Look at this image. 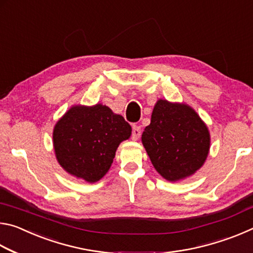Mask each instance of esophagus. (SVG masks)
I'll list each match as a JSON object with an SVG mask.
<instances>
[{
    "label": "esophagus",
    "instance_id": "34e87169",
    "mask_svg": "<svg viewBox=\"0 0 253 253\" xmlns=\"http://www.w3.org/2000/svg\"><path fill=\"white\" fill-rule=\"evenodd\" d=\"M140 132H142V130H140V127L139 126H134L132 127V131H131V138L132 140H137L140 137Z\"/></svg>",
    "mask_w": 253,
    "mask_h": 253
}]
</instances>
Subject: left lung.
Instances as JSON below:
<instances>
[{"label": "left lung", "instance_id": "obj_1", "mask_svg": "<svg viewBox=\"0 0 253 253\" xmlns=\"http://www.w3.org/2000/svg\"><path fill=\"white\" fill-rule=\"evenodd\" d=\"M208 126L186 104L160 99L142 143L154 168L163 177L176 182L202 168L210 151Z\"/></svg>", "mask_w": 253, "mask_h": 253}]
</instances>
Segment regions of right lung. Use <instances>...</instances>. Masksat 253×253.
<instances>
[{
	"label": "right lung",
	"mask_w": 253,
	"mask_h": 253,
	"mask_svg": "<svg viewBox=\"0 0 253 253\" xmlns=\"http://www.w3.org/2000/svg\"><path fill=\"white\" fill-rule=\"evenodd\" d=\"M130 135L129 124L109 107L72 106L54 126L55 157L67 173L95 183L108 172L119 144Z\"/></svg>",
	"instance_id": "1"
}]
</instances>
